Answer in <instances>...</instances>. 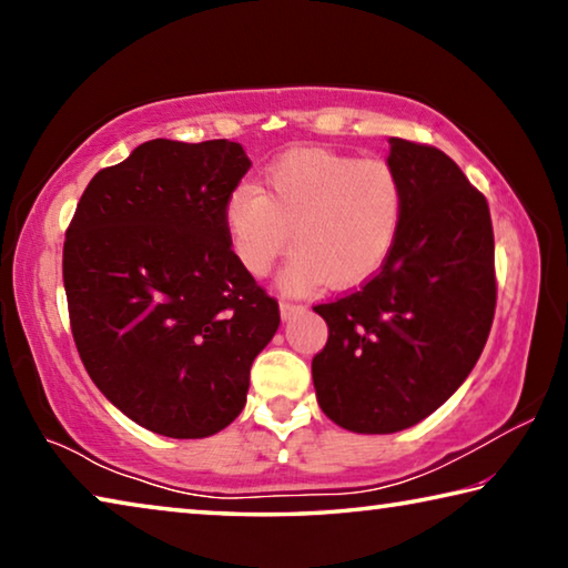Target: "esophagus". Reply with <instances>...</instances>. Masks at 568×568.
<instances>
[{"mask_svg": "<svg viewBox=\"0 0 568 568\" xmlns=\"http://www.w3.org/2000/svg\"><path fill=\"white\" fill-rule=\"evenodd\" d=\"M297 311H303V305H295V303H287V301L281 303V318L283 321H291Z\"/></svg>", "mask_w": 568, "mask_h": 568, "instance_id": "obj_1", "label": "esophagus"}]
</instances>
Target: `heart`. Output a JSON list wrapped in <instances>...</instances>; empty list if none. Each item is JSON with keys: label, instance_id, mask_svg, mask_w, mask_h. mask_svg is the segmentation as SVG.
I'll list each match as a JSON object with an SVG mask.
<instances>
[{"label": "heart", "instance_id": "obj_1", "mask_svg": "<svg viewBox=\"0 0 568 568\" xmlns=\"http://www.w3.org/2000/svg\"><path fill=\"white\" fill-rule=\"evenodd\" d=\"M406 220V185L383 160L328 150H291L263 175V187L240 185L223 205V225L237 263L265 275L291 245L283 287L303 293L328 281L358 285L376 275Z\"/></svg>", "mask_w": 568, "mask_h": 568}]
</instances>
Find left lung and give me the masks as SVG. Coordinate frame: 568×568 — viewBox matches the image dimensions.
I'll return each mask as SVG.
<instances>
[{
	"label": "left lung",
	"mask_w": 568,
	"mask_h": 568,
	"mask_svg": "<svg viewBox=\"0 0 568 568\" xmlns=\"http://www.w3.org/2000/svg\"><path fill=\"white\" fill-rule=\"evenodd\" d=\"M388 145L406 185L398 243L361 291L313 307L328 323L315 396L353 434H396L444 406L474 371L496 311L486 197L446 152Z\"/></svg>",
	"instance_id": "1"
}]
</instances>
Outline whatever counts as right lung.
<instances>
[{"label": "right lung", "instance_id": "right-lung-1", "mask_svg": "<svg viewBox=\"0 0 568 568\" xmlns=\"http://www.w3.org/2000/svg\"><path fill=\"white\" fill-rule=\"evenodd\" d=\"M253 162L230 140H150L90 180L67 230L72 335L114 408L207 438L245 408L281 311L230 250L223 205Z\"/></svg>", "mask_w": 568, "mask_h": 568}]
</instances>
